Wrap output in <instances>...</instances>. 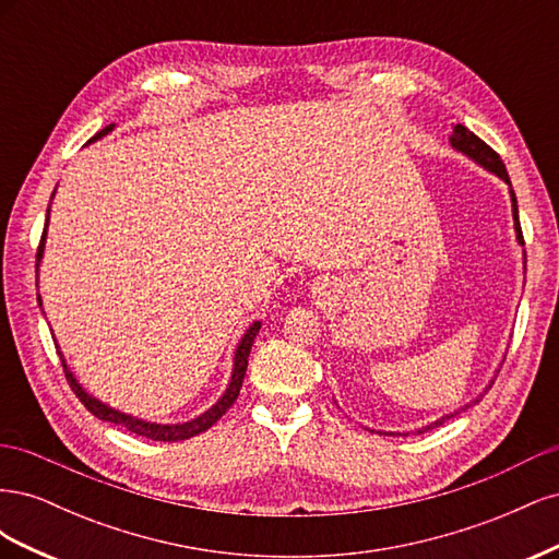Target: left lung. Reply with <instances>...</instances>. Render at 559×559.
Instances as JSON below:
<instances>
[{
    "label": "left lung",
    "instance_id": "obj_1",
    "mask_svg": "<svg viewBox=\"0 0 559 559\" xmlns=\"http://www.w3.org/2000/svg\"><path fill=\"white\" fill-rule=\"evenodd\" d=\"M450 144H452L456 151H462V154H466L468 158L476 160L478 165H483L485 170L495 173L497 177H501L506 183L511 186V179H509V173H506V165H503V160L499 158V154H497V151H495L492 146H487V144L478 138V134H473L468 128H464L462 123H456V126H454V132H452V138H450ZM511 202H513V222H515L518 242H520V245H524L522 228H520V216H518V200H515L513 189H511ZM492 382H495V380H492ZM489 386H492V384H489ZM489 386H487V389H489ZM480 399H483V396H478L476 401L466 403L462 411L471 408V405H476ZM462 411H456V413H450V415H445V417H441V419H436L433 425H429V427H425V429H419V433H421V431H429V429H433V427H438V425H443L445 419H450V417H454V415H460Z\"/></svg>",
    "mask_w": 559,
    "mask_h": 559
}]
</instances>
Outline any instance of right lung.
<instances>
[{"label":"right lung","mask_w":559,"mask_h":559,"mask_svg":"<svg viewBox=\"0 0 559 559\" xmlns=\"http://www.w3.org/2000/svg\"><path fill=\"white\" fill-rule=\"evenodd\" d=\"M114 130V123L107 126L105 130H99L95 140L103 138V134L111 132ZM46 226H48V216H46ZM44 240H46V230L41 235V242H39V249H37V267H39V261H41V253H44ZM39 306H41V298ZM261 329V321H253V324L247 329L245 337L240 341L238 349H235V364H233V376H230V384L226 389V394L218 399L212 408L207 413H202L200 417L191 419V421H183V425H154V421H144V419H138V417H130L126 413H118L114 408H109V405H105L103 401L93 399L86 389H83L76 378L72 376V370L67 368L62 354H60V361H62V368H64V378L67 382H70L72 392L79 396V401L86 405V408L97 417V419H105V421H111V425H118V427H126L128 431L138 433V436H144V438H151V441H165V443H175V441H186V438H193L202 431H207L212 425H216L218 419H222L226 415V411L230 408V405L235 403V399H238L240 394V386H242V380H245V373H247V359H249V352H251V345H253V337H257Z\"/></svg>","instance_id":"obj_1"}]
</instances>
